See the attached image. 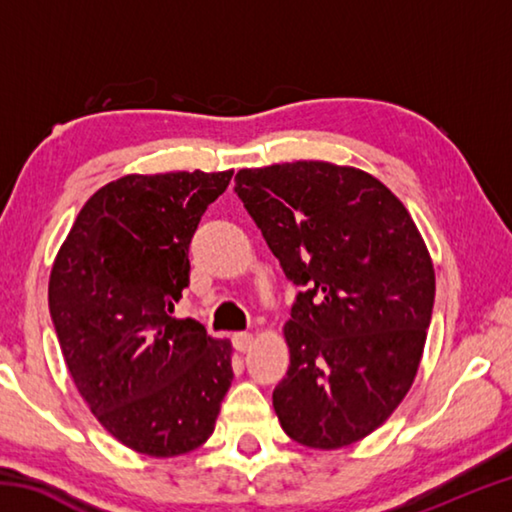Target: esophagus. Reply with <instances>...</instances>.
<instances>
[{"instance_id":"obj_1","label":"esophagus","mask_w":512,"mask_h":512,"mask_svg":"<svg viewBox=\"0 0 512 512\" xmlns=\"http://www.w3.org/2000/svg\"><path fill=\"white\" fill-rule=\"evenodd\" d=\"M232 343H235V348H237L239 352H248L250 348H253V334L237 332L235 336H232Z\"/></svg>"}]
</instances>
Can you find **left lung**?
Returning <instances> with one entry per match:
<instances>
[{
  "label": "left lung",
  "instance_id": "left-lung-1",
  "mask_svg": "<svg viewBox=\"0 0 512 512\" xmlns=\"http://www.w3.org/2000/svg\"><path fill=\"white\" fill-rule=\"evenodd\" d=\"M235 192L302 289L284 325L291 366L273 391L277 420L300 445L357 443L418 372L436 298L429 250L400 198L361 169H241Z\"/></svg>",
  "mask_w": 512,
  "mask_h": 512
}]
</instances>
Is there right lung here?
Listing matches in <instances>:
<instances>
[{"mask_svg":"<svg viewBox=\"0 0 512 512\" xmlns=\"http://www.w3.org/2000/svg\"><path fill=\"white\" fill-rule=\"evenodd\" d=\"M232 171L131 173L90 196L49 275V311L69 375L103 429L169 458L212 436L232 384V345L173 318L189 244Z\"/></svg>","mask_w":512,"mask_h":512,"instance_id":"1","label":"right lung"}]
</instances>
